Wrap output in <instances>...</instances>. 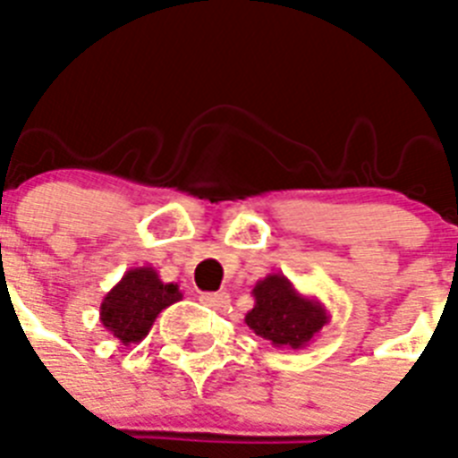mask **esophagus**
Masks as SVG:
<instances>
[{
	"mask_svg": "<svg viewBox=\"0 0 458 458\" xmlns=\"http://www.w3.org/2000/svg\"><path fill=\"white\" fill-rule=\"evenodd\" d=\"M199 301H202L204 306L214 308V310H221V308H225V306H228L230 296H228V293H225V292H216V293H202V296H199Z\"/></svg>",
	"mask_w": 458,
	"mask_h": 458,
	"instance_id": "34e87169",
	"label": "esophagus"
}]
</instances>
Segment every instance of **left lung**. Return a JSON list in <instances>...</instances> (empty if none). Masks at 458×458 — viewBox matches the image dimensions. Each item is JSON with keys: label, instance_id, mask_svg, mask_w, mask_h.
I'll list each match as a JSON object with an SVG mask.
<instances>
[{"label": "left lung", "instance_id": "left-lung-1", "mask_svg": "<svg viewBox=\"0 0 458 458\" xmlns=\"http://www.w3.org/2000/svg\"><path fill=\"white\" fill-rule=\"evenodd\" d=\"M254 308L244 322L256 336L266 338L277 348L299 351L322 332L329 322L327 308L315 296H306L282 273H270L251 289Z\"/></svg>", "mask_w": 458, "mask_h": 458}]
</instances>
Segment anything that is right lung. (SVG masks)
<instances>
[{"label":"right lung","instance_id":"1","mask_svg":"<svg viewBox=\"0 0 458 458\" xmlns=\"http://www.w3.org/2000/svg\"><path fill=\"white\" fill-rule=\"evenodd\" d=\"M183 299L178 284L159 280L152 266L126 270L100 303V325L122 345L140 344L155 325L157 315Z\"/></svg>","mask_w":458,"mask_h":458}]
</instances>
